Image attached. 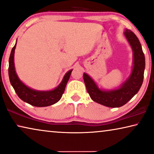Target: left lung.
Returning <instances> with one entry per match:
<instances>
[{
  "mask_svg": "<svg viewBox=\"0 0 154 154\" xmlns=\"http://www.w3.org/2000/svg\"><path fill=\"white\" fill-rule=\"evenodd\" d=\"M124 34L133 52V69L128 79L118 89L101 90L98 88L92 78L85 73L83 74L87 91L91 99L98 103L110 108H119L125 105L138 92L143 82L145 57L141 44L131 30L126 29Z\"/></svg>",
  "mask_w": 154,
  "mask_h": 154,
  "instance_id": "1",
  "label": "left lung"
}]
</instances>
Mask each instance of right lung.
I'll use <instances>...</instances> for the list:
<instances>
[{
    "label": "right lung",
    "mask_w": 154,
    "mask_h": 154,
    "mask_svg": "<svg viewBox=\"0 0 154 154\" xmlns=\"http://www.w3.org/2000/svg\"><path fill=\"white\" fill-rule=\"evenodd\" d=\"M17 43L11 51L9 58V78L10 83L20 99L24 102L35 107H46L55 104L61 99L62 94L65 90L66 83L69 79L72 70L66 73L62 82L56 88L50 91H38L32 90L25 84L23 83L18 77L15 71L14 56V51L16 48Z\"/></svg>",
    "instance_id": "right-lung-1"
}]
</instances>
